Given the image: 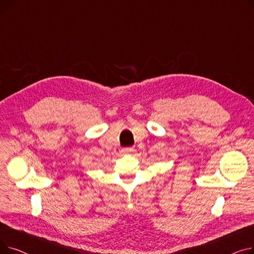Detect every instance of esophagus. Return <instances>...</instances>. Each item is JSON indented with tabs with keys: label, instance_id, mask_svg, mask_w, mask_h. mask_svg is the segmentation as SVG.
Returning a JSON list of instances; mask_svg holds the SVG:
<instances>
[{
	"label": "esophagus",
	"instance_id": "esophagus-1",
	"mask_svg": "<svg viewBox=\"0 0 254 254\" xmlns=\"http://www.w3.org/2000/svg\"><path fill=\"white\" fill-rule=\"evenodd\" d=\"M134 148L132 147H126V148H123L122 149V152L123 153H131V152H134Z\"/></svg>",
	"mask_w": 254,
	"mask_h": 254
}]
</instances>
